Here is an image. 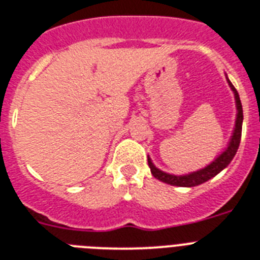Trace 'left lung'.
Here are the masks:
<instances>
[{
    "label": "left lung",
    "instance_id": "left-lung-1",
    "mask_svg": "<svg viewBox=\"0 0 260 260\" xmlns=\"http://www.w3.org/2000/svg\"><path fill=\"white\" fill-rule=\"evenodd\" d=\"M229 84L231 86V89L234 90L235 93V100H236V109H238V113H236V123H235V129H234L233 137H231V141H230L229 147L225 149L218 159L214 160L210 166H207L206 168L200 171H196V172H192L189 175H184V176H176V175H170L166 174L163 171L157 170L153 163L151 161V159L148 157V166L151 168L152 175L155 176L156 179H159L160 181H164L167 184L171 185H178V187H195V185H199L202 183H206L207 180H210L214 176L223 171L225 167L231 163V160L234 159L236 151L239 148L240 144V137H242V123H243V109H242V103H240L239 94H238V90L235 89V86L231 84V81L229 80Z\"/></svg>",
    "mask_w": 260,
    "mask_h": 260
}]
</instances>
